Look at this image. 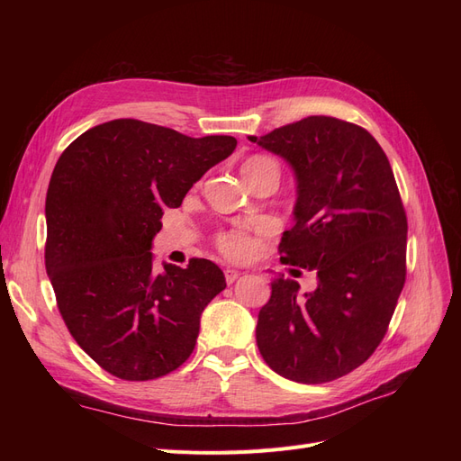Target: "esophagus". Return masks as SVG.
I'll return each mask as SVG.
<instances>
[{"instance_id": "34e87169", "label": "esophagus", "mask_w": 461, "mask_h": 461, "mask_svg": "<svg viewBox=\"0 0 461 461\" xmlns=\"http://www.w3.org/2000/svg\"><path fill=\"white\" fill-rule=\"evenodd\" d=\"M239 276H240V271L230 269V267H227V269H225V281H227V285H232Z\"/></svg>"}]
</instances>
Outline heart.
<instances>
[{
  "label": "heart",
  "instance_id": "1",
  "mask_svg": "<svg viewBox=\"0 0 461 461\" xmlns=\"http://www.w3.org/2000/svg\"><path fill=\"white\" fill-rule=\"evenodd\" d=\"M267 167H276V163L267 156H252L244 161L242 165V175L258 173L261 169H267ZM278 169V167H276ZM217 246L222 254L232 259H244L254 249V242L249 239V234L242 229H234L229 232H221L217 236Z\"/></svg>",
  "mask_w": 461,
  "mask_h": 461
}]
</instances>
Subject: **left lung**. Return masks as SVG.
<instances>
[{
	"mask_svg": "<svg viewBox=\"0 0 461 461\" xmlns=\"http://www.w3.org/2000/svg\"><path fill=\"white\" fill-rule=\"evenodd\" d=\"M248 140L294 171V227L278 252L317 273L303 296L292 278H273L258 315L259 354L285 379L334 381L381 344L406 283L408 219L393 167L366 129L325 115Z\"/></svg>",
	"mask_w": 461,
	"mask_h": 461,
	"instance_id": "1",
	"label": "left lung"
}]
</instances>
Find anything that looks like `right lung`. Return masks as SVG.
Instances as JSON below:
<instances>
[{"mask_svg":"<svg viewBox=\"0 0 461 461\" xmlns=\"http://www.w3.org/2000/svg\"><path fill=\"white\" fill-rule=\"evenodd\" d=\"M236 148L136 119L80 134L55 163L46 196V271L68 332L97 366L149 381L190 357L205 305L227 288L213 261L153 271L165 207Z\"/></svg>","mask_w":461,"mask_h":461,"instance_id":"1","label":"right lung"}]
</instances>
